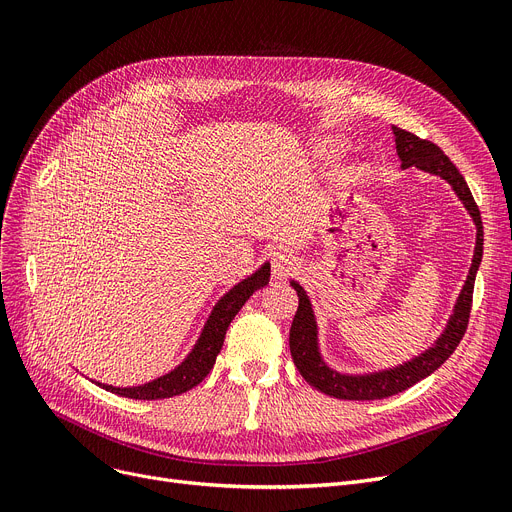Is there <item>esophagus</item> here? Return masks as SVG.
Here are the masks:
<instances>
[{
    "label": "esophagus",
    "instance_id": "34e87169",
    "mask_svg": "<svg viewBox=\"0 0 512 512\" xmlns=\"http://www.w3.org/2000/svg\"><path fill=\"white\" fill-rule=\"evenodd\" d=\"M294 269H296V258L291 256V254H287V252H277V254L273 256V275H275L277 279L287 277Z\"/></svg>",
    "mask_w": 512,
    "mask_h": 512
}]
</instances>
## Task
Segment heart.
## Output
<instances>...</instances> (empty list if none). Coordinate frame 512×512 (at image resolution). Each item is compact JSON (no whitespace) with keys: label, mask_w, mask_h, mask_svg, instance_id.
Wrapping results in <instances>:
<instances>
[{"label":"heart","mask_w":512,"mask_h":512,"mask_svg":"<svg viewBox=\"0 0 512 512\" xmlns=\"http://www.w3.org/2000/svg\"><path fill=\"white\" fill-rule=\"evenodd\" d=\"M329 152H333V150L329 148V145H325V148H323V154H329Z\"/></svg>","instance_id":"1"}]
</instances>
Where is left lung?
Returning <instances> with one entry per match:
<instances>
[{"label": "left lung", "mask_w": 512, "mask_h": 512, "mask_svg": "<svg viewBox=\"0 0 512 512\" xmlns=\"http://www.w3.org/2000/svg\"><path fill=\"white\" fill-rule=\"evenodd\" d=\"M392 129L396 135L398 156H400L404 168H408V166L423 168V170H427V173L444 177L454 187L456 196L462 200V204L467 206V210L471 212L473 221L477 225V246H475V256H473L469 277L465 281V287H462V291H460V298L456 302L448 329L444 331V335L440 339H437V344L412 362H406L398 369L375 373V375L350 377V375H339L327 367V364L319 356V346H316V325H314L310 302L306 298V291L296 281H291V287L296 289L298 300H300L298 312L294 316V323H291V329H289L291 358H294L296 369L300 371V375L314 389H319V392H323L331 398H339V400H381V398L396 396V394L404 392V389L419 383L421 379H425L427 375L440 369L442 364L450 358V354L458 348L460 339L465 337V331H467L469 319H471L475 275H477L479 262L483 256V225H481L479 206L473 200V193H471L465 177L458 173V168L442 152L440 145H435L429 139H421L415 133L404 131L400 127H392Z\"/></svg>", "instance_id": "1"}]
</instances>
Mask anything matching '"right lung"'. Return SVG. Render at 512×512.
Here are the masks:
<instances>
[{
    "label": "right lung",
    "mask_w": 512,
    "mask_h": 512,
    "mask_svg": "<svg viewBox=\"0 0 512 512\" xmlns=\"http://www.w3.org/2000/svg\"><path fill=\"white\" fill-rule=\"evenodd\" d=\"M269 277H271V266L264 264L258 273H254L246 281L235 285L229 294L214 306L196 348H193V352L187 356V360L181 362L175 371H170L168 375H164L160 379H154L150 383L137 385V387H112V385H102V383H97V385H102L112 394L133 398V400H162V398H173L183 392H189L191 387L202 383L204 377L212 371L214 362H216V354L223 348L225 333H227L231 321L235 319V314L241 310L243 304L250 300L254 291L262 289L264 285H269Z\"/></svg>",
    "instance_id": "right-lung-1"
}]
</instances>
